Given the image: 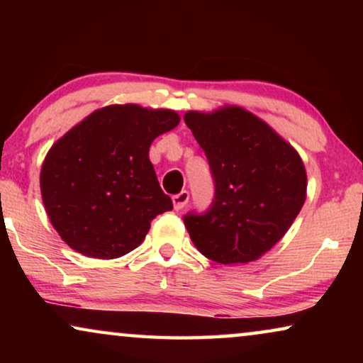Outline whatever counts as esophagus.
<instances>
[{"instance_id": "esophagus-1", "label": "esophagus", "mask_w": 363, "mask_h": 363, "mask_svg": "<svg viewBox=\"0 0 363 363\" xmlns=\"http://www.w3.org/2000/svg\"><path fill=\"white\" fill-rule=\"evenodd\" d=\"M188 200H190V193H188L186 190H183L172 196V201H173V206H175V210H182V208L188 203Z\"/></svg>"}]
</instances>
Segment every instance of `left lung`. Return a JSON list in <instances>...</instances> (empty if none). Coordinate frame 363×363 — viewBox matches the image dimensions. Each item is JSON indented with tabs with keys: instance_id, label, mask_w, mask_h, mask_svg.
<instances>
[{
	"instance_id": "left-lung-1",
	"label": "left lung",
	"mask_w": 363,
	"mask_h": 363,
	"mask_svg": "<svg viewBox=\"0 0 363 363\" xmlns=\"http://www.w3.org/2000/svg\"><path fill=\"white\" fill-rule=\"evenodd\" d=\"M183 118L215 182L210 208L183 216L193 245L221 264L259 259L286 235L306 201L299 153L241 107L191 111Z\"/></svg>"
}]
</instances>
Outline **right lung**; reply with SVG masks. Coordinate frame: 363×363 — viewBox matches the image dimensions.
<instances>
[{
    "label": "right lung",
    "mask_w": 363,
    "mask_h": 363,
    "mask_svg": "<svg viewBox=\"0 0 363 363\" xmlns=\"http://www.w3.org/2000/svg\"><path fill=\"white\" fill-rule=\"evenodd\" d=\"M178 122L167 108L108 106L54 143L41 168V195L66 245L97 259L121 257L140 245L153 218L173 208L148 150Z\"/></svg>",
    "instance_id": "1"
}]
</instances>
